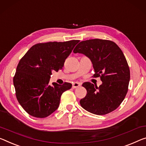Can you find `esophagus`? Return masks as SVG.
Listing matches in <instances>:
<instances>
[{
  "mask_svg": "<svg viewBox=\"0 0 146 146\" xmlns=\"http://www.w3.org/2000/svg\"><path fill=\"white\" fill-rule=\"evenodd\" d=\"M81 85L82 84H81L79 82H74L72 84V87L74 89L78 88V87H80L81 86Z\"/></svg>",
  "mask_w": 146,
  "mask_h": 146,
  "instance_id": "1",
  "label": "esophagus"
}]
</instances>
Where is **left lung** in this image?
Segmentation results:
<instances>
[{
    "mask_svg": "<svg viewBox=\"0 0 146 146\" xmlns=\"http://www.w3.org/2000/svg\"><path fill=\"white\" fill-rule=\"evenodd\" d=\"M73 52L87 56L93 64V76L102 82L99 87L83 84L87 95L80 100L81 106L100 115L115 110L124 100L130 81L129 67L121 50L110 40L91 39L80 42Z\"/></svg>",
    "mask_w": 146,
    "mask_h": 146,
    "instance_id": "1",
    "label": "left lung"
}]
</instances>
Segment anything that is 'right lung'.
<instances>
[{"label": "right lung", "mask_w": 146, "mask_h": 146, "mask_svg": "<svg viewBox=\"0 0 146 146\" xmlns=\"http://www.w3.org/2000/svg\"><path fill=\"white\" fill-rule=\"evenodd\" d=\"M79 40L50 42L35 44L29 49L17 66L13 77L15 95L29 115L44 118L58 108L63 92L70 83L49 84L53 71L62 69L64 61Z\"/></svg>", "instance_id": "1"}]
</instances>
